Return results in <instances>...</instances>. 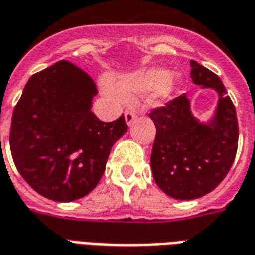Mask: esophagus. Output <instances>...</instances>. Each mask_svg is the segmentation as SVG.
<instances>
[{"label": "esophagus", "instance_id": "obj_1", "mask_svg": "<svg viewBox=\"0 0 255 255\" xmlns=\"http://www.w3.org/2000/svg\"><path fill=\"white\" fill-rule=\"evenodd\" d=\"M135 118H136V112H135L133 109H128V111H126V122H127L128 126L135 120Z\"/></svg>", "mask_w": 255, "mask_h": 255}]
</instances>
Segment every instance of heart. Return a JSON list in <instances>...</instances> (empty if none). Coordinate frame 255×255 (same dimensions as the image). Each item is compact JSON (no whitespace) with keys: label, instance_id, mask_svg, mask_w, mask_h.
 Returning <instances> with one entry per match:
<instances>
[{"label":"heart","instance_id":"heart-1","mask_svg":"<svg viewBox=\"0 0 255 255\" xmlns=\"http://www.w3.org/2000/svg\"><path fill=\"white\" fill-rule=\"evenodd\" d=\"M178 88V80L170 75L167 70L152 69L144 73L128 75L120 80L118 86L111 82L104 84L105 92L115 99H120L122 94L129 96L133 93H144L154 90V97L158 100L170 99Z\"/></svg>","mask_w":255,"mask_h":255}]
</instances>
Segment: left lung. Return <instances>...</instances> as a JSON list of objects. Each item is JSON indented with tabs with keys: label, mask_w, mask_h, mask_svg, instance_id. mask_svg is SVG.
<instances>
[{
	"label": "left lung",
	"mask_w": 255,
	"mask_h": 255,
	"mask_svg": "<svg viewBox=\"0 0 255 255\" xmlns=\"http://www.w3.org/2000/svg\"><path fill=\"white\" fill-rule=\"evenodd\" d=\"M190 78L218 92L211 122L200 123L192 115L186 94L148 113L156 128L152 175L156 185L177 200L199 199L212 192L231 169L238 148L237 112L222 80L196 60H190Z\"/></svg>",
	"instance_id": "1"
}]
</instances>
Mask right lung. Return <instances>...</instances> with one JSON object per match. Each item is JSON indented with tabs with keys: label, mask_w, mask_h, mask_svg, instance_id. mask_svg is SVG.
Returning a JSON list of instances; mask_svg holds the SVG:
<instances>
[{
	"label": "right lung",
	"mask_w": 255,
	"mask_h": 255,
	"mask_svg": "<svg viewBox=\"0 0 255 255\" xmlns=\"http://www.w3.org/2000/svg\"><path fill=\"white\" fill-rule=\"evenodd\" d=\"M96 93L88 73L67 60L28 80L13 111L9 142L17 170L39 195L74 201L101 180L111 148L128 126L123 115L101 122L92 112Z\"/></svg>",
	"instance_id": "add662e5"
}]
</instances>
